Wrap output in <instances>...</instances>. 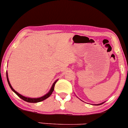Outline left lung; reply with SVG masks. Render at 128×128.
Listing matches in <instances>:
<instances>
[{
  "label": "left lung",
  "mask_w": 128,
  "mask_h": 128,
  "mask_svg": "<svg viewBox=\"0 0 128 128\" xmlns=\"http://www.w3.org/2000/svg\"><path fill=\"white\" fill-rule=\"evenodd\" d=\"M104 102H102V103H101V104H96V105H101V104H104Z\"/></svg>",
  "instance_id": "obj_1"
}]
</instances>
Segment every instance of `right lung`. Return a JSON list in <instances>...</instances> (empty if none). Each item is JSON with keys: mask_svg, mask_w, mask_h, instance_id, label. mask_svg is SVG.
Wrapping results in <instances>:
<instances>
[{"mask_svg": "<svg viewBox=\"0 0 128 128\" xmlns=\"http://www.w3.org/2000/svg\"><path fill=\"white\" fill-rule=\"evenodd\" d=\"M6 78H7V81H8V83L9 84V86H10V88H11V89L18 96L19 98H21L22 99H23V100L26 101V102H29V103H37V102H42V101L46 99L47 98H48L50 96L51 94H52V93L54 92V86H55V85L56 82H57V80H58V79L57 80H56L55 82H54V84H53V85L51 86L50 89V90L49 91V92H48L47 94H46L45 95H44L42 97H40V98H28V97H25L24 96H22V94H19L18 92H17L16 91L14 90V88H12V86H11V84L10 82V80H9V79H8V73H6Z\"/></svg>", "mask_w": 128, "mask_h": 128, "instance_id": "add662e5", "label": "right lung"}]
</instances>
